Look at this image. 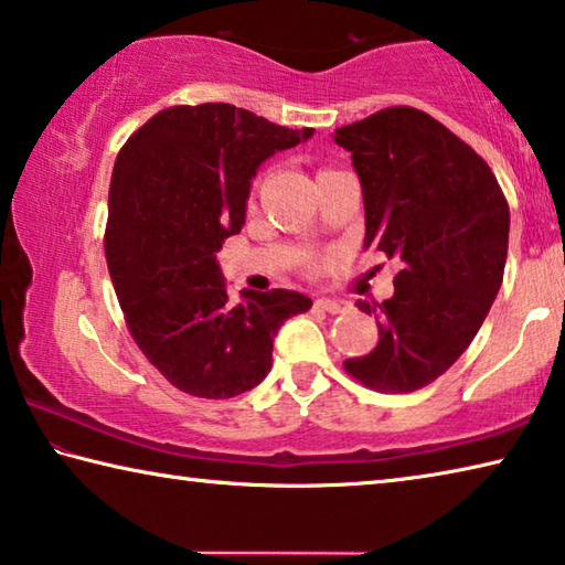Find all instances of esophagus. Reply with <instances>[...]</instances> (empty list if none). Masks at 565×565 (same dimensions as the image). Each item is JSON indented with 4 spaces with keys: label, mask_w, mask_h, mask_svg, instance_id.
<instances>
[{
    "label": "esophagus",
    "mask_w": 565,
    "mask_h": 565,
    "mask_svg": "<svg viewBox=\"0 0 565 565\" xmlns=\"http://www.w3.org/2000/svg\"><path fill=\"white\" fill-rule=\"evenodd\" d=\"M313 306H317V309H321V311H327V313H343L349 309V306L343 301H333V299H317V301H313Z\"/></svg>",
    "instance_id": "1"
}]
</instances>
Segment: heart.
Here are the masks:
<instances>
[{"instance_id":"obj_1","label":"heart","mask_w":565,"mask_h":565,"mask_svg":"<svg viewBox=\"0 0 565 565\" xmlns=\"http://www.w3.org/2000/svg\"><path fill=\"white\" fill-rule=\"evenodd\" d=\"M259 184H262V177H254L252 186H248V206H254V202H256V194H259ZM306 269L313 271V269H317V264L309 262V264H306Z\"/></svg>"}]
</instances>
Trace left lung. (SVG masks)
I'll return each mask as SVG.
<instances>
[{
	"instance_id": "left-lung-1",
	"label": "left lung",
	"mask_w": 565,
	"mask_h": 565,
	"mask_svg": "<svg viewBox=\"0 0 565 565\" xmlns=\"http://www.w3.org/2000/svg\"><path fill=\"white\" fill-rule=\"evenodd\" d=\"M366 206V242L401 262L394 296L356 301L379 343L343 369L379 394H411L454 366L503 281L509 202L491 167L431 114L386 107L337 129Z\"/></svg>"
}]
</instances>
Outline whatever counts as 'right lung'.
I'll list each match as a JSON object with an SVG mask.
<instances>
[{
    "label": "right lung",
    "mask_w": 565,
    "mask_h": 565,
    "mask_svg": "<svg viewBox=\"0 0 565 565\" xmlns=\"http://www.w3.org/2000/svg\"><path fill=\"white\" fill-rule=\"evenodd\" d=\"M311 134L234 104H179L119 149L104 232L109 276L131 339L189 396L232 398L259 386L276 331L311 309L286 289L242 291L232 303L216 264L222 244L242 232L262 161Z\"/></svg>",
    "instance_id": "1"
}]
</instances>
